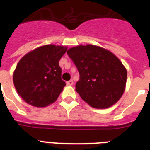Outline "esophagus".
<instances>
[{"instance_id":"1","label":"esophagus","mask_w":150,"mask_h":150,"mask_svg":"<svg viewBox=\"0 0 150 150\" xmlns=\"http://www.w3.org/2000/svg\"><path fill=\"white\" fill-rule=\"evenodd\" d=\"M66 85L70 86V85H73V81L72 80H69V81H66Z\"/></svg>"}]
</instances>
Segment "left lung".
Here are the masks:
<instances>
[{
    "label": "left lung",
    "mask_w": 150,
    "mask_h": 150,
    "mask_svg": "<svg viewBox=\"0 0 150 150\" xmlns=\"http://www.w3.org/2000/svg\"><path fill=\"white\" fill-rule=\"evenodd\" d=\"M68 56L79 72L75 91L94 108H108L121 98L127 73L121 62L108 50L87 45L71 48Z\"/></svg>",
    "instance_id": "1"
}]
</instances>
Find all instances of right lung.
<instances>
[{"mask_svg": "<svg viewBox=\"0 0 150 150\" xmlns=\"http://www.w3.org/2000/svg\"><path fill=\"white\" fill-rule=\"evenodd\" d=\"M67 48L46 45L20 60L13 84L20 96L33 106L42 108L55 102L65 86L59 62Z\"/></svg>", "mask_w": 150, "mask_h": 150, "instance_id": "1", "label": "right lung"}]
</instances>
